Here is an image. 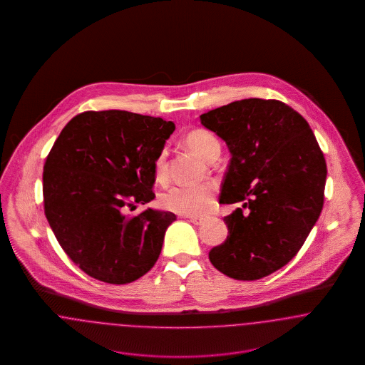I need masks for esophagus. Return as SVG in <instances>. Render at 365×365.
<instances>
[{
  "mask_svg": "<svg viewBox=\"0 0 365 365\" xmlns=\"http://www.w3.org/2000/svg\"><path fill=\"white\" fill-rule=\"evenodd\" d=\"M189 220H190L192 225L195 226H201L204 222H205V217L204 216H186Z\"/></svg>",
  "mask_w": 365,
  "mask_h": 365,
  "instance_id": "34e87169",
  "label": "esophagus"
}]
</instances>
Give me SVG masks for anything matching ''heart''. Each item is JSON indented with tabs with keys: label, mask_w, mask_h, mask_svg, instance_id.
Returning <instances> with one entry per match:
<instances>
[{
	"label": "heart",
	"mask_w": 365,
	"mask_h": 365,
	"mask_svg": "<svg viewBox=\"0 0 365 365\" xmlns=\"http://www.w3.org/2000/svg\"><path fill=\"white\" fill-rule=\"evenodd\" d=\"M185 142L195 155L204 160L217 157L220 143L217 138L204 128H195L186 134ZM155 175L158 182L167 179V153L161 150L155 161ZM161 208L183 216L205 215L215 205V187L212 185L174 186L160 197Z\"/></svg>",
	"instance_id": "obj_1"
}]
</instances>
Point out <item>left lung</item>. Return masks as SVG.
Segmentation results:
<instances>
[{"mask_svg": "<svg viewBox=\"0 0 365 365\" xmlns=\"http://www.w3.org/2000/svg\"><path fill=\"white\" fill-rule=\"evenodd\" d=\"M200 118L231 152L219 202L247 209L225 217L228 235L209 260L230 278L268 277L294 257L320 216L326 158L308 122L278 100H241Z\"/></svg>", "mask_w": 365, "mask_h": 365, "instance_id": "obj_1", "label": "left lung"}]
</instances>
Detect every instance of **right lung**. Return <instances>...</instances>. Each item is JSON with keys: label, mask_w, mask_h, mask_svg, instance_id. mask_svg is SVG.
<instances>
[{"label": "right lung", "mask_w": 365, "mask_h": 365, "mask_svg": "<svg viewBox=\"0 0 365 365\" xmlns=\"http://www.w3.org/2000/svg\"><path fill=\"white\" fill-rule=\"evenodd\" d=\"M174 130L161 118L87 110L56 139L43 165V209L60 246L88 277L125 284L156 264L176 216L127 210L155 198V161Z\"/></svg>", "instance_id": "right-lung-1"}]
</instances>
